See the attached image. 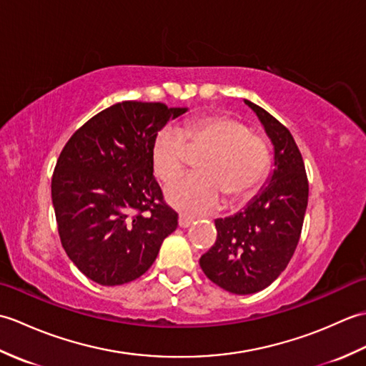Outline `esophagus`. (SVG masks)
<instances>
[{"mask_svg":"<svg viewBox=\"0 0 366 366\" xmlns=\"http://www.w3.org/2000/svg\"><path fill=\"white\" fill-rule=\"evenodd\" d=\"M193 222H195V219H192L189 215H179V227L181 228H189Z\"/></svg>","mask_w":366,"mask_h":366,"instance_id":"esophagus-1","label":"esophagus"}]
</instances>
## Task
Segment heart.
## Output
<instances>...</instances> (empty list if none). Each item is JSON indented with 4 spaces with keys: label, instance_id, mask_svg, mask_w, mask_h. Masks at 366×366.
<instances>
[{
    "label": "heart",
    "instance_id": "b5f03b06",
    "mask_svg": "<svg viewBox=\"0 0 366 366\" xmlns=\"http://www.w3.org/2000/svg\"><path fill=\"white\" fill-rule=\"evenodd\" d=\"M198 152V173L177 179L165 190L168 203L190 215L214 211L223 197L234 203L250 195L270 165L266 138L229 114H207L155 135L151 147L155 177L165 184L173 181L187 165L189 154Z\"/></svg>",
    "mask_w": 366,
    "mask_h": 366
}]
</instances>
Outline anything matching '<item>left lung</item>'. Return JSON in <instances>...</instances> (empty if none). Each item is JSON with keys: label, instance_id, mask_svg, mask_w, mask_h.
Listing matches in <instances>:
<instances>
[{"label": "left lung", "instance_id": "1", "mask_svg": "<svg viewBox=\"0 0 366 366\" xmlns=\"http://www.w3.org/2000/svg\"><path fill=\"white\" fill-rule=\"evenodd\" d=\"M245 104L274 144V174L244 211L215 220V244L199 258L206 277L232 294H253L275 282L299 244L308 204L305 165L291 132L259 105Z\"/></svg>", "mask_w": 366, "mask_h": 366}]
</instances>
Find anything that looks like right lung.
<instances>
[{
  "mask_svg": "<svg viewBox=\"0 0 366 366\" xmlns=\"http://www.w3.org/2000/svg\"><path fill=\"white\" fill-rule=\"evenodd\" d=\"M187 108L124 100L69 138L51 177L61 244L81 274L104 286L134 282L177 228L154 177L157 132Z\"/></svg>",
  "mask_w": 366,
  "mask_h": 366,
  "instance_id": "1",
  "label": "right lung"
}]
</instances>
